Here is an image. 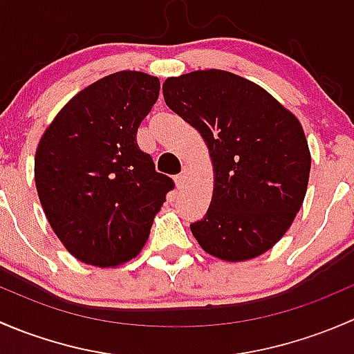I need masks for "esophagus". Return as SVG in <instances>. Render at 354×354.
<instances>
[{
    "instance_id": "1",
    "label": "esophagus",
    "mask_w": 354,
    "mask_h": 354,
    "mask_svg": "<svg viewBox=\"0 0 354 354\" xmlns=\"http://www.w3.org/2000/svg\"><path fill=\"white\" fill-rule=\"evenodd\" d=\"M188 173H190V171H188V167L185 166L183 171H181V173L178 174L176 178H174V181H176V187H178V188H183L185 185H187V181H188Z\"/></svg>"
}]
</instances>
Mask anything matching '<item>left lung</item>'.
Masks as SVG:
<instances>
[{
  "label": "left lung",
  "instance_id": "8db88e82",
  "mask_svg": "<svg viewBox=\"0 0 354 354\" xmlns=\"http://www.w3.org/2000/svg\"><path fill=\"white\" fill-rule=\"evenodd\" d=\"M162 94L212 160V200L190 226L195 240L226 262L266 253L306 195L312 157L299 120L260 85L214 68L166 78Z\"/></svg>",
  "mask_w": 354,
  "mask_h": 354
}]
</instances>
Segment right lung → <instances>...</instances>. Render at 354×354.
<instances>
[{
    "label": "right lung",
    "mask_w": 354,
    "mask_h": 354,
    "mask_svg": "<svg viewBox=\"0 0 354 354\" xmlns=\"http://www.w3.org/2000/svg\"><path fill=\"white\" fill-rule=\"evenodd\" d=\"M159 88V78L144 71L111 73L73 95L39 140V200L80 262L118 267L135 259L174 188L137 144Z\"/></svg>",
    "instance_id": "add662e5"
}]
</instances>
